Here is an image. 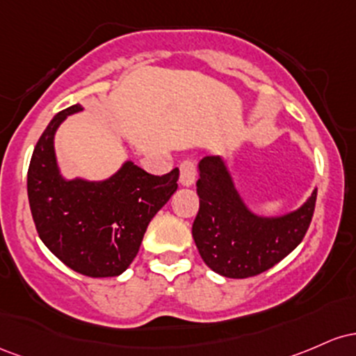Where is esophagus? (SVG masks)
Returning <instances> with one entry per match:
<instances>
[{
	"mask_svg": "<svg viewBox=\"0 0 356 356\" xmlns=\"http://www.w3.org/2000/svg\"><path fill=\"white\" fill-rule=\"evenodd\" d=\"M197 178V168L191 161H183L179 165V183L183 186H191Z\"/></svg>",
	"mask_w": 356,
	"mask_h": 356,
	"instance_id": "obj_1",
	"label": "esophagus"
}]
</instances>
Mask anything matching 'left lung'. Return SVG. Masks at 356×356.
I'll return each instance as SVG.
<instances>
[{
	"label": "left lung",
	"mask_w": 356,
	"mask_h": 356,
	"mask_svg": "<svg viewBox=\"0 0 356 356\" xmlns=\"http://www.w3.org/2000/svg\"><path fill=\"white\" fill-rule=\"evenodd\" d=\"M198 171L200 210L191 234L213 273L232 279L257 275L301 243L314 213L316 188L299 209L266 217L249 209L225 159L203 158Z\"/></svg>",
	"instance_id": "1"
}]
</instances>
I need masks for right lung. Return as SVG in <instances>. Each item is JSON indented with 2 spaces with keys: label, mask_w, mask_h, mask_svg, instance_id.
I'll list each match as a JSON object with an SVG mask.
<instances>
[{
  "label": "right lung",
  "mask_w": 356,
  "mask_h": 356,
  "mask_svg": "<svg viewBox=\"0 0 356 356\" xmlns=\"http://www.w3.org/2000/svg\"><path fill=\"white\" fill-rule=\"evenodd\" d=\"M58 113L40 136L28 168V202L42 242L75 273L115 277L138 255L151 218L178 188V168L163 177L127 159L106 179L65 178L55 154V134L67 115Z\"/></svg>",
  "instance_id": "obj_1"
}]
</instances>
